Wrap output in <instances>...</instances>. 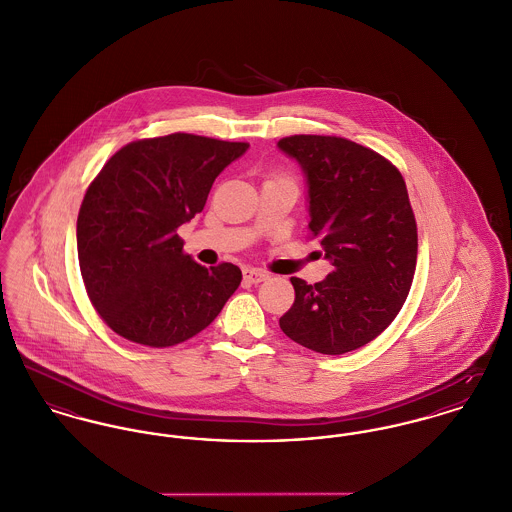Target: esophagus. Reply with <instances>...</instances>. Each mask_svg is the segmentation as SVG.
<instances>
[{"label": "esophagus", "mask_w": 512, "mask_h": 512, "mask_svg": "<svg viewBox=\"0 0 512 512\" xmlns=\"http://www.w3.org/2000/svg\"><path fill=\"white\" fill-rule=\"evenodd\" d=\"M268 278H270L268 272H262V270H256V268H246L244 270V279L250 281V283H262Z\"/></svg>", "instance_id": "esophagus-1"}]
</instances>
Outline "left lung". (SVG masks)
<instances>
[{
    "instance_id": "obj_1",
    "label": "left lung",
    "mask_w": 512,
    "mask_h": 512,
    "mask_svg": "<svg viewBox=\"0 0 512 512\" xmlns=\"http://www.w3.org/2000/svg\"><path fill=\"white\" fill-rule=\"evenodd\" d=\"M309 186V236L332 272L309 285L291 278L295 301L279 319L293 342L328 356L372 342L401 311L417 268V221L401 172L342 137L293 135L278 142Z\"/></svg>"
}]
</instances>
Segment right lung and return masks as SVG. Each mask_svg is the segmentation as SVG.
Masks as SVG:
<instances>
[{"instance_id":"1","label":"right lung","mask_w":512,"mask_h":512,"mask_svg":"<svg viewBox=\"0 0 512 512\" xmlns=\"http://www.w3.org/2000/svg\"><path fill=\"white\" fill-rule=\"evenodd\" d=\"M246 148L174 133L129 142L105 162L84 195L76 236L88 297L113 332L166 348L221 313L240 268L193 262L178 229L203 211L215 178Z\"/></svg>"}]
</instances>
